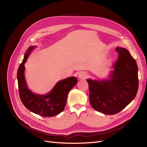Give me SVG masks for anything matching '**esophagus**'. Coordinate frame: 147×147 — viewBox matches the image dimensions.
<instances>
[{
    "label": "esophagus",
    "mask_w": 147,
    "mask_h": 147,
    "mask_svg": "<svg viewBox=\"0 0 147 147\" xmlns=\"http://www.w3.org/2000/svg\"><path fill=\"white\" fill-rule=\"evenodd\" d=\"M86 77H87V73L86 72H84V71L80 72L78 74V78L79 79H86Z\"/></svg>",
    "instance_id": "esophagus-1"
}]
</instances>
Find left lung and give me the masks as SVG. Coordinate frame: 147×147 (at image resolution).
Instances as JSON below:
<instances>
[{"mask_svg": "<svg viewBox=\"0 0 147 147\" xmlns=\"http://www.w3.org/2000/svg\"><path fill=\"white\" fill-rule=\"evenodd\" d=\"M115 50L118 58L108 78L87 79L91 106L108 115L120 112L132 102L139 86L136 61L126 49L116 47Z\"/></svg>", "mask_w": 147, "mask_h": 147, "instance_id": "8db88e82", "label": "left lung"}]
</instances>
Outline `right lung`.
Here are the masks:
<instances>
[{"label":"right lung","mask_w":147,"mask_h":147,"mask_svg":"<svg viewBox=\"0 0 147 147\" xmlns=\"http://www.w3.org/2000/svg\"><path fill=\"white\" fill-rule=\"evenodd\" d=\"M35 48L36 46H34L28 47L18 69L20 97L22 104L29 111L42 117H53L64 110L68 94L78 83V79L76 77L72 76L59 80L49 93L45 95L32 92L28 88L26 80L24 64Z\"/></svg>","instance_id":"1"}]
</instances>
